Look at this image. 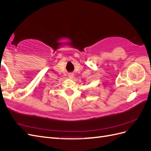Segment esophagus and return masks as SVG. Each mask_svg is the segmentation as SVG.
I'll list each match as a JSON object with an SVG mask.
<instances>
[{"label": "esophagus", "mask_w": 151, "mask_h": 151, "mask_svg": "<svg viewBox=\"0 0 151 151\" xmlns=\"http://www.w3.org/2000/svg\"><path fill=\"white\" fill-rule=\"evenodd\" d=\"M68 77H69L70 79H72L73 77H74V74H73L72 73H70V74H68Z\"/></svg>", "instance_id": "obj_1"}]
</instances>
